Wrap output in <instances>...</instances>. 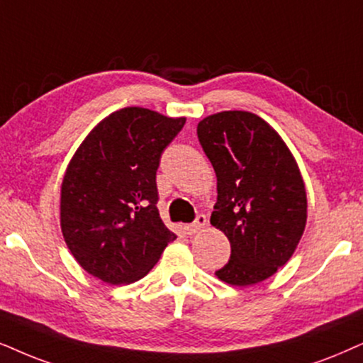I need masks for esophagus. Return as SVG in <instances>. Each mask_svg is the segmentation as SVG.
<instances>
[{"mask_svg": "<svg viewBox=\"0 0 363 363\" xmlns=\"http://www.w3.org/2000/svg\"><path fill=\"white\" fill-rule=\"evenodd\" d=\"M206 223H208V219H206V216H204V214H199V216H197V218H196L194 223H192V224H186L184 231L187 233V235H194V233L201 231V229H203V228L206 226Z\"/></svg>", "mask_w": 363, "mask_h": 363, "instance_id": "esophagus-1", "label": "esophagus"}]
</instances>
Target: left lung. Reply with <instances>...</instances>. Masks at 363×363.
Returning <instances> with one entry per match:
<instances>
[{
    "label": "left lung",
    "mask_w": 363,
    "mask_h": 363,
    "mask_svg": "<svg viewBox=\"0 0 363 363\" xmlns=\"http://www.w3.org/2000/svg\"><path fill=\"white\" fill-rule=\"evenodd\" d=\"M197 139L218 177L211 224L231 242L216 277L233 286L263 281L291 258L305 231L306 192L296 160L269 123L242 110L203 118Z\"/></svg>",
    "instance_id": "1"
}]
</instances>
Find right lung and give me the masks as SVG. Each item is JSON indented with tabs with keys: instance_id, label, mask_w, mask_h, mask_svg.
<instances>
[{
	"instance_id": "obj_1",
	"label": "right lung",
	"mask_w": 363,
	"mask_h": 363,
	"mask_svg": "<svg viewBox=\"0 0 363 363\" xmlns=\"http://www.w3.org/2000/svg\"><path fill=\"white\" fill-rule=\"evenodd\" d=\"M184 123V117L125 107L77 149L62 182L60 224L73 258L91 277L134 283L176 240L159 216L155 174Z\"/></svg>"
}]
</instances>
